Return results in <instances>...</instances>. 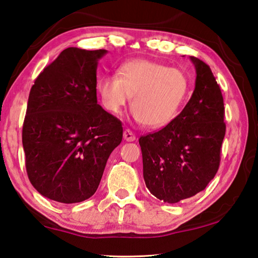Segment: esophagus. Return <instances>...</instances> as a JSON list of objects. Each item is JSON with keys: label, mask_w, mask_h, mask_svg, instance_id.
<instances>
[{"label": "esophagus", "mask_w": 258, "mask_h": 258, "mask_svg": "<svg viewBox=\"0 0 258 258\" xmlns=\"http://www.w3.org/2000/svg\"><path fill=\"white\" fill-rule=\"evenodd\" d=\"M123 137H124V140H126V141L127 142H133L135 139V135L133 134V132L132 131H130V130H125L124 131V134H123Z\"/></svg>", "instance_id": "34e87169"}]
</instances>
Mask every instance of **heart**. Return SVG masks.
Here are the masks:
<instances>
[{
	"label": "heart",
	"mask_w": 258,
	"mask_h": 258,
	"mask_svg": "<svg viewBox=\"0 0 258 258\" xmlns=\"http://www.w3.org/2000/svg\"><path fill=\"white\" fill-rule=\"evenodd\" d=\"M189 89L184 72L147 59L126 61L118 68V76L104 75L97 83L106 110L119 115L133 97L134 120L151 128L165 127L176 118Z\"/></svg>",
	"instance_id": "obj_1"
}]
</instances>
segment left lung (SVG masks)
I'll use <instances>...</instances> for the list:
<instances>
[{
    "label": "left lung",
    "instance_id": "left-lung-1",
    "mask_svg": "<svg viewBox=\"0 0 258 258\" xmlns=\"http://www.w3.org/2000/svg\"><path fill=\"white\" fill-rule=\"evenodd\" d=\"M195 90L171 124L139 139L143 178L152 195L175 204L203 191L217 173L225 135L224 103L213 73L198 58Z\"/></svg>",
    "mask_w": 258,
    "mask_h": 258
}]
</instances>
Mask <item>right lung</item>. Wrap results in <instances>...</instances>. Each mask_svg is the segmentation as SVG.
<instances>
[{"label": "right lung", "instance_id": "right-lung-1", "mask_svg": "<svg viewBox=\"0 0 258 258\" xmlns=\"http://www.w3.org/2000/svg\"><path fill=\"white\" fill-rule=\"evenodd\" d=\"M107 52L68 47L30 89L23 127L26 169L35 189L54 202L92 197L123 139L120 120L97 100L98 62Z\"/></svg>", "mask_w": 258, "mask_h": 258}]
</instances>
